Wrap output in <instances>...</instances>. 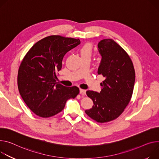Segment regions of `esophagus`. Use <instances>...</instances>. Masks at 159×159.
<instances>
[{
  "instance_id": "obj_1",
  "label": "esophagus",
  "mask_w": 159,
  "mask_h": 159,
  "mask_svg": "<svg viewBox=\"0 0 159 159\" xmlns=\"http://www.w3.org/2000/svg\"><path fill=\"white\" fill-rule=\"evenodd\" d=\"M85 92H86V91L84 90V89H80V93L82 95H83V96H84V95L85 94Z\"/></svg>"
}]
</instances>
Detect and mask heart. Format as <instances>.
I'll use <instances>...</instances> for the list:
<instances>
[{
  "label": "heart",
  "instance_id": "heart-1",
  "mask_svg": "<svg viewBox=\"0 0 159 159\" xmlns=\"http://www.w3.org/2000/svg\"><path fill=\"white\" fill-rule=\"evenodd\" d=\"M82 58L83 57H91L93 54V46L90 43H86L79 49Z\"/></svg>",
  "mask_w": 159,
  "mask_h": 159
}]
</instances>
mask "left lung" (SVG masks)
Here are the masks:
<instances>
[{
  "instance_id": "1",
  "label": "left lung",
  "mask_w": 159,
  "mask_h": 159,
  "mask_svg": "<svg viewBox=\"0 0 159 159\" xmlns=\"http://www.w3.org/2000/svg\"><path fill=\"white\" fill-rule=\"evenodd\" d=\"M102 56L98 74L105 80L100 93L86 92L93 106L85 112L94 120L105 123L118 118L131 101L135 81V70L131 57L113 39L98 43Z\"/></svg>"
}]
</instances>
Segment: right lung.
<instances>
[{"label": "right lung", "instance_id": "right-lung-1", "mask_svg": "<svg viewBox=\"0 0 159 159\" xmlns=\"http://www.w3.org/2000/svg\"><path fill=\"white\" fill-rule=\"evenodd\" d=\"M79 39L61 35L42 39L24 56L18 72V87L26 105L35 114L48 118L61 112L66 101L79 93L77 86L57 82L65 55L80 44Z\"/></svg>", "mask_w": 159, "mask_h": 159}]
</instances>
